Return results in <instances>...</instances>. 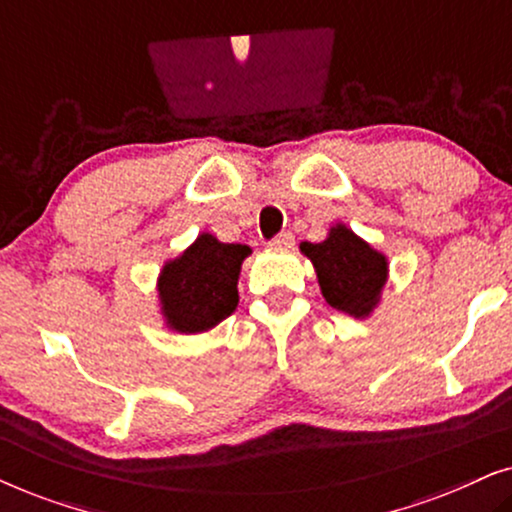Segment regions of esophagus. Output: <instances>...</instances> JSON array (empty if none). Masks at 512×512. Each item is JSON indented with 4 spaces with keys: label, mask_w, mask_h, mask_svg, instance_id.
<instances>
[{
    "label": "esophagus",
    "mask_w": 512,
    "mask_h": 512,
    "mask_svg": "<svg viewBox=\"0 0 512 512\" xmlns=\"http://www.w3.org/2000/svg\"><path fill=\"white\" fill-rule=\"evenodd\" d=\"M293 247V235L291 233H282V235H277L275 240L270 242V249H277V251H282V249H291Z\"/></svg>",
    "instance_id": "1"
}]
</instances>
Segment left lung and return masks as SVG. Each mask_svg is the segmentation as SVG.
<instances>
[{"label":"left lung","instance_id":"8db88e82","mask_svg":"<svg viewBox=\"0 0 512 512\" xmlns=\"http://www.w3.org/2000/svg\"><path fill=\"white\" fill-rule=\"evenodd\" d=\"M300 251L312 261L321 296L333 310L354 319L375 312L389 277V261L382 251L370 247L345 223L331 226L324 242H303Z\"/></svg>","mask_w":512,"mask_h":512}]
</instances>
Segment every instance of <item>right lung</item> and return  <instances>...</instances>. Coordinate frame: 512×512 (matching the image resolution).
<instances>
[{"instance_id":"1","label":"right lung","mask_w":512,"mask_h":512,"mask_svg":"<svg viewBox=\"0 0 512 512\" xmlns=\"http://www.w3.org/2000/svg\"><path fill=\"white\" fill-rule=\"evenodd\" d=\"M247 244H226L200 233L191 247L170 258L158 275V303L165 326L174 333H205L235 312L237 279Z\"/></svg>"}]
</instances>
